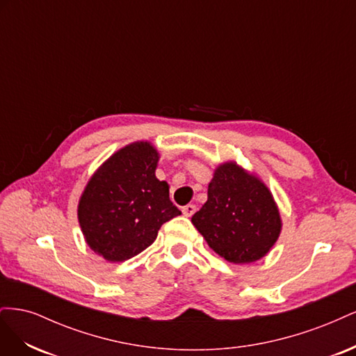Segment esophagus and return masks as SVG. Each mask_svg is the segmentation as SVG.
<instances>
[{"mask_svg": "<svg viewBox=\"0 0 356 356\" xmlns=\"http://www.w3.org/2000/svg\"><path fill=\"white\" fill-rule=\"evenodd\" d=\"M196 212V204H186V207L184 208H182V213H184L186 215V217H191V215L193 213H195Z\"/></svg>", "mask_w": 356, "mask_h": 356, "instance_id": "34e87169", "label": "esophagus"}]
</instances>
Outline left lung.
I'll use <instances>...</instances> for the list:
<instances>
[{"label": "left lung", "mask_w": 356, "mask_h": 356, "mask_svg": "<svg viewBox=\"0 0 356 356\" xmlns=\"http://www.w3.org/2000/svg\"><path fill=\"white\" fill-rule=\"evenodd\" d=\"M191 222L215 252L234 264L260 260L282 229L270 190L234 161L215 169L208 200Z\"/></svg>", "instance_id": "8db88e82"}]
</instances>
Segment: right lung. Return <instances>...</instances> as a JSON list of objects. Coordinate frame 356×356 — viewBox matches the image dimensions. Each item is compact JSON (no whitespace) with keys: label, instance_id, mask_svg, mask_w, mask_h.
<instances>
[{"label":"right lung","instance_id":"right-lung-1","mask_svg":"<svg viewBox=\"0 0 356 356\" xmlns=\"http://www.w3.org/2000/svg\"><path fill=\"white\" fill-rule=\"evenodd\" d=\"M157 149L134 143L95 172L79 202V222L92 250L108 261H124L152 245L159 229L181 215L166 181L156 178Z\"/></svg>","mask_w":356,"mask_h":356}]
</instances>
